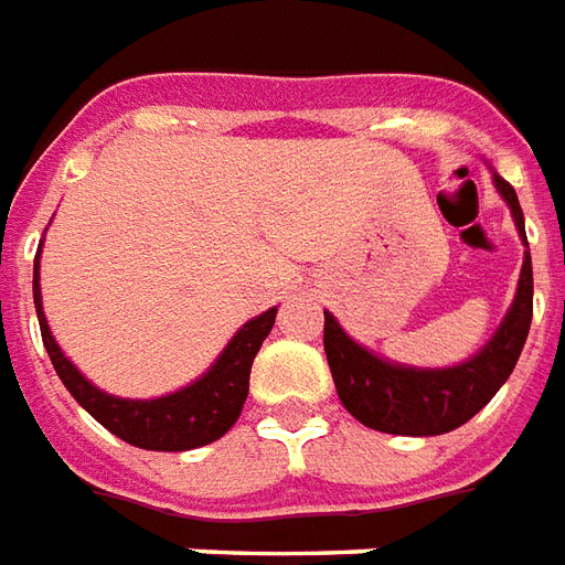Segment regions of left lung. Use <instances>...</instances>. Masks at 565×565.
I'll use <instances>...</instances> for the list:
<instances>
[{
    "label": "left lung",
    "mask_w": 565,
    "mask_h": 565,
    "mask_svg": "<svg viewBox=\"0 0 565 565\" xmlns=\"http://www.w3.org/2000/svg\"><path fill=\"white\" fill-rule=\"evenodd\" d=\"M494 185L512 209V218L527 250L518 278L515 302L505 311L503 323L491 341L473 359L452 367L392 365L356 344L338 326L335 317L323 311V347L338 398L347 413L367 428L404 434V437H434V434L455 431L463 422L473 419L512 374L533 320V263H530L524 212L518 203L515 188L497 173Z\"/></svg>",
    "instance_id": "8db88e82"
}]
</instances>
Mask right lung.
<instances>
[{
	"mask_svg": "<svg viewBox=\"0 0 565 565\" xmlns=\"http://www.w3.org/2000/svg\"><path fill=\"white\" fill-rule=\"evenodd\" d=\"M38 260H41V250L35 254V275H32V296H35L41 338H44L50 362L56 367L60 380L92 419L102 422L104 428L116 434L119 440L131 443L137 449H152V452L198 449V446L224 437L236 425L242 404L248 398L250 362L271 332L278 308H269L242 326L239 332L230 338V344L221 350L215 365L191 386L149 401L116 398V395H107L98 386H92L56 344L44 308H41V284H38L41 266Z\"/></svg>",
	"mask_w": 565,
	"mask_h": 565,
	"instance_id": "add662e5",
	"label": "right lung"
}]
</instances>
